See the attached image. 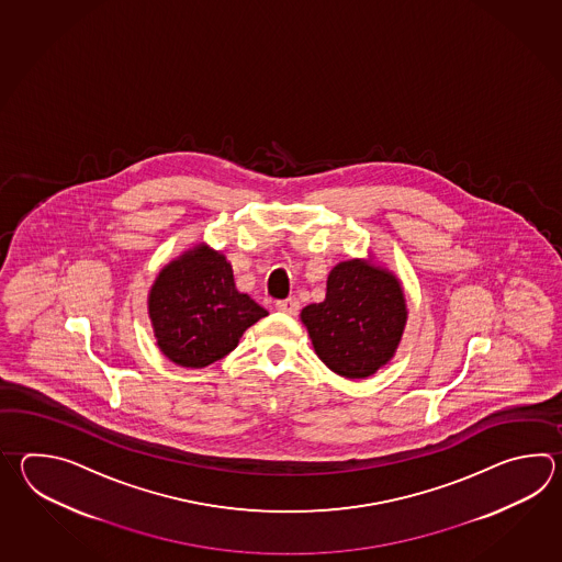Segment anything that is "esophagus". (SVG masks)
<instances>
[{
  "mask_svg": "<svg viewBox=\"0 0 562 562\" xmlns=\"http://www.w3.org/2000/svg\"><path fill=\"white\" fill-rule=\"evenodd\" d=\"M276 307L277 311L286 313V315H297L299 301L295 297L281 299V301H277Z\"/></svg>",
  "mask_w": 562,
  "mask_h": 562,
  "instance_id": "34e87169",
  "label": "esophagus"
}]
</instances>
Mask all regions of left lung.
I'll return each mask as SVG.
<instances>
[{
	"label": "left lung",
	"instance_id": "1",
	"mask_svg": "<svg viewBox=\"0 0 562 562\" xmlns=\"http://www.w3.org/2000/svg\"><path fill=\"white\" fill-rule=\"evenodd\" d=\"M406 319L400 279L371 259L335 265L325 299L301 311L315 353L349 380L370 378L394 358Z\"/></svg>",
	"mask_w": 562,
	"mask_h": 562
}]
</instances>
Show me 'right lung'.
Wrapping results in <instances>:
<instances>
[{
  "instance_id": "add662e5",
  "label": "right lung",
  "mask_w": 562,
  "mask_h": 562,
  "mask_svg": "<svg viewBox=\"0 0 562 562\" xmlns=\"http://www.w3.org/2000/svg\"><path fill=\"white\" fill-rule=\"evenodd\" d=\"M156 346L182 368H206L231 353L267 311L239 293L225 255L196 245L165 265L148 293Z\"/></svg>"
}]
</instances>
